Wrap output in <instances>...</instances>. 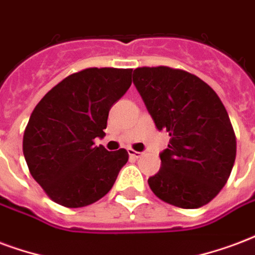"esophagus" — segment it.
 Wrapping results in <instances>:
<instances>
[{"instance_id": "obj_1", "label": "esophagus", "mask_w": 255, "mask_h": 255, "mask_svg": "<svg viewBox=\"0 0 255 255\" xmlns=\"http://www.w3.org/2000/svg\"><path fill=\"white\" fill-rule=\"evenodd\" d=\"M128 154H129V156L133 158V159H137V158H140V156L143 155L142 152L135 151V150H132V148H128Z\"/></svg>"}]
</instances>
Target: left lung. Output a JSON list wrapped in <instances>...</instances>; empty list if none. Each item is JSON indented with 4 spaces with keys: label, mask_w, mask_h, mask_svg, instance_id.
Listing matches in <instances>:
<instances>
[{
    "label": "left lung",
    "mask_w": 255,
    "mask_h": 255,
    "mask_svg": "<svg viewBox=\"0 0 255 255\" xmlns=\"http://www.w3.org/2000/svg\"><path fill=\"white\" fill-rule=\"evenodd\" d=\"M133 84L156 128L169 132L161 169L148 178L152 193L167 204L193 209L222 190L237 156V137L215 90L185 70L137 67Z\"/></svg>",
    "instance_id": "obj_1"
}]
</instances>
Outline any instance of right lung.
<instances>
[{
	"instance_id": "1",
	"label": "right lung",
	"mask_w": 255,
	"mask_h": 255,
	"mask_svg": "<svg viewBox=\"0 0 255 255\" xmlns=\"http://www.w3.org/2000/svg\"><path fill=\"white\" fill-rule=\"evenodd\" d=\"M132 69L89 67L66 77L39 101L24 137L29 173L54 203L81 208L112 189L128 161L124 148L94 146L109 109L129 89Z\"/></svg>"
}]
</instances>
